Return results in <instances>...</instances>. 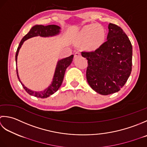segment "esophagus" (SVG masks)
Wrapping results in <instances>:
<instances>
[{
    "label": "esophagus",
    "instance_id": "34e87169",
    "mask_svg": "<svg viewBox=\"0 0 147 147\" xmlns=\"http://www.w3.org/2000/svg\"><path fill=\"white\" fill-rule=\"evenodd\" d=\"M80 56V53L79 51H76L75 53V55H74L75 58H77V57Z\"/></svg>",
    "mask_w": 147,
    "mask_h": 147
}]
</instances>
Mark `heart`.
<instances>
[{
	"mask_svg": "<svg viewBox=\"0 0 147 147\" xmlns=\"http://www.w3.org/2000/svg\"><path fill=\"white\" fill-rule=\"evenodd\" d=\"M106 38V30L99 24L86 25L80 30L76 37L79 43H83L86 49L94 50L102 45Z\"/></svg>",
	"mask_w": 147,
	"mask_h": 147,
	"instance_id": "heart-1",
	"label": "heart"
}]
</instances>
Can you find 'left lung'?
Returning <instances> with one entry per match:
<instances>
[{
  "mask_svg": "<svg viewBox=\"0 0 147 147\" xmlns=\"http://www.w3.org/2000/svg\"><path fill=\"white\" fill-rule=\"evenodd\" d=\"M107 39L95 51L81 53L88 59V82L94 91L102 95L120 91L132 70V45L122 29L110 23Z\"/></svg>",
  "mask_w": 147,
  "mask_h": 147,
  "instance_id": "obj_1",
  "label": "left lung"
}]
</instances>
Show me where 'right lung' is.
<instances>
[{
    "label": "right lung",
    "mask_w": 147,
    "mask_h": 147,
    "mask_svg": "<svg viewBox=\"0 0 147 147\" xmlns=\"http://www.w3.org/2000/svg\"><path fill=\"white\" fill-rule=\"evenodd\" d=\"M61 28L58 25H50L47 26L44 25H35L30 29L27 34L24 36L22 40H21L19 44V46L18 47L16 53V63H17V58L20 49L22 47V44L26 40L30 38L36 37V36H40V37H52V36H55L58 35L60 32ZM74 55H71L67 58H63L59 60L57 63V65L56 67L55 75H54L53 81L51 84V85L47 89H44L42 91H34L30 89H28L23 84V83L21 82V80L18 76V69L16 67V73L17 76L18 78L19 81L22 84L23 88L25 90L28 92L30 95L34 96L35 97L40 98H46L49 97V96L53 94L55 92L58 90L59 87L61 86L63 80L65 70L67 67L69 66L71 63L73 61Z\"/></svg>",
    "instance_id": "add662e5"
}]
</instances>
